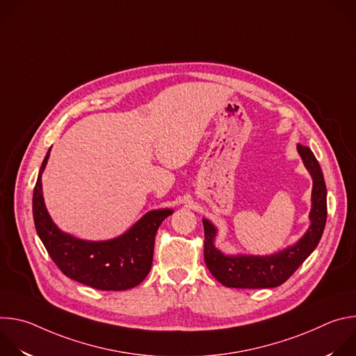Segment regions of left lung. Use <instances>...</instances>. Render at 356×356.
Segmentation results:
<instances>
[{
  "label": "left lung",
  "mask_w": 356,
  "mask_h": 356,
  "mask_svg": "<svg viewBox=\"0 0 356 356\" xmlns=\"http://www.w3.org/2000/svg\"><path fill=\"white\" fill-rule=\"evenodd\" d=\"M298 154L313 177L310 227L298 242L270 257L236 255L227 257L214 246L216 227L204 225V261L211 275L224 286L235 289H269L283 284L306 261L318 245L327 221V187L324 176L310 147L297 145Z\"/></svg>",
  "instance_id": "8db88e82"
}]
</instances>
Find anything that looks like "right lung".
Masks as SVG:
<instances>
[{
    "mask_svg": "<svg viewBox=\"0 0 356 356\" xmlns=\"http://www.w3.org/2000/svg\"><path fill=\"white\" fill-rule=\"evenodd\" d=\"M49 154L50 149L42 162L32 198L35 228L49 257L67 277L98 290L138 286L152 268L158 228L173 210L149 211L129 231L110 241H83L65 234L54 224L43 202L40 177Z\"/></svg>",
    "mask_w": 356,
    "mask_h": 356,
    "instance_id": "right-lung-1",
    "label": "right lung"
}]
</instances>
